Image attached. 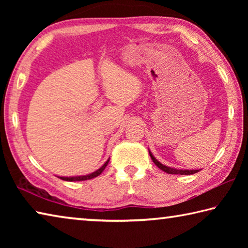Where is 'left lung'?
I'll return each instance as SVG.
<instances>
[{
  "label": "left lung",
  "mask_w": 248,
  "mask_h": 248,
  "mask_svg": "<svg viewBox=\"0 0 248 248\" xmlns=\"http://www.w3.org/2000/svg\"><path fill=\"white\" fill-rule=\"evenodd\" d=\"M149 153H150V156L152 158V161L154 162V164L156 165L159 170H164L165 173L167 174H176V175H192V174H196L198 173L200 170H179V169H173V167H170V166H166L164 164H162L161 162H158L156 158L154 157V155L152 154V152L149 150Z\"/></svg>",
  "instance_id": "left-lung-1"
}]
</instances>
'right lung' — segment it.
<instances>
[{
	"label": "right lung",
	"mask_w": 248,
	"mask_h": 248,
	"mask_svg": "<svg viewBox=\"0 0 248 248\" xmlns=\"http://www.w3.org/2000/svg\"><path fill=\"white\" fill-rule=\"evenodd\" d=\"M108 162H109V158L107 159L106 162H105V164L102 167H100V169L93 171V173H91V174L81 175V176H70V177H63V176H61V177H60V176H58V177L61 178V179H63V180H66V182H81V180H87V179L95 178V177H97L98 175H100V174L103 173V170H105V167L107 166Z\"/></svg>",
	"instance_id": "right-lung-1"
}]
</instances>
